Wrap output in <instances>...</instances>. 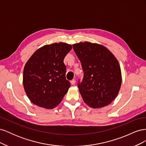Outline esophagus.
I'll return each mask as SVG.
<instances>
[{
  "instance_id": "obj_1",
  "label": "esophagus",
  "mask_w": 146,
  "mask_h": 146,
  "mask_svg": "<svg viewBox=\"0 0 146 146\" xmlns=\"http://www.w3.org/2000/svg\"><path fill=\"white\" fill-rule=\"evenodd\" d=\"M70 83H71V85H74V84L75 83H76V80H71V81H70Z\"/></svg>"
}]
</instances>
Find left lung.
<instances>
[{
	"label": "left lung",
	"mask_w": 146,
	"mask_h": 146,
	"mask_svg": "<svg viewBox=\"0 0 146 146\" xmlns=\"http://www.w3.org/2000/svg\"><path fill=\"white\" fill-rule=\"evenodd\" d=\"M72 46L84 73L83 80L78 83L84 102L93 108L109 105L116 99L122 83L117 60L99 44L85 41Z\"/></svg>",
	"instance_id": "8db88e82"
}]
</instances>
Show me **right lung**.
<instances>
[{
  "mask_svg": "<svg viewBox=\"0 0 146 146\" xmlns=\"http://www.w3.org/2000/svg\"><path fill=\"white\" fill-rule=\"evenodd\" d=\"M72 49L64 42L45 45L34 52L24 69L23 86L32 102L40 107H56L70 86L66 79L64 58Z\"/></svg>",
  "mask_w": 146,
  "mask_h": 146,
  "instance_id": "right-lung-1",
  "label": "right lung"
}]
</instances>
